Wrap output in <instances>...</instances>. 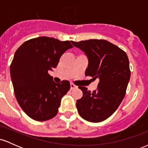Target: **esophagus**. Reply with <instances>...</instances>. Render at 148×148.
I'll use <instances>...</instances> for the list:
<instances>
[{
	"label": "esophagus",
	"mask_w": 148,
	"mask_h": 148,
	"mask_svg": "<svg viewBox=\"0 0 148 148\" xmlns=\"http://www.w3.org/2000/svg\"><path fill=\"white\" fill-rule=\"evenodd\" d=\"M75 88H77V86H76V85H74V84H70V89L71 90L75 89Z\"/></svg>",
	"instance_id": "esophagus-1"
}]
</instances>
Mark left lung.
<instances>
[{
    "label": "left lung",
    "mask_w": 148,
    "mask_h": 148,
    "mask_svg": "<svg viewBox=\"0 0 148 148\" xmlns=\"http://www.w3.org/2000/svg\"><path fill=\"white\" fill-rule=\"evenodd\" d=\"M72 43L88 56L86 76L99 80L97 89L92 92L79 86L83 97L76 101L78 112L88 121L102 122L116 111L126 94L131 75L128 57L123 50L105 40Z\"/></svg>",
    "instance_id": "1"
}]
</instances>
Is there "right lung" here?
Segmentation results:
<instances>
[{
    "label": "right lung",
    "mask_w": 148,
    "mask_h": 148,
    "mask_svg": "<svg viewBox=\"0 0 148 148\" xmlns=\"http://www.w3.org/2000/svg\"><path fill=\"white\" fill-rule=\"evenodd\" d=\"M72 47L69 41L40 37L25 42L15 52L10 65L12 82L18 104L30 118L46 121L56 115L70 84L55 83L48 72Z\"/></svg>",
    "instance_id": "obj_1"
}]
</instances>
